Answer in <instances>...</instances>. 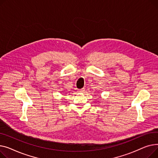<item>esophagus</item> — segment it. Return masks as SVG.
<instances>
[{
	"instance_id": "esophagus-1",
	"label": "esophagus",
	"mask_w": 158,
	"mask_h": 158,
	"mask_svg": "<svg viewBox=\"0 0 158 158\" xmlns=\"http://www.w3.org/2000/svg\"><path fill=\"white\" fill-rule=\"evenodd\" d=\"M84 91H85V89H84V88L81 89H80V90H78V92H81H81H83Z\"/></svg>"
}]
</instances>
